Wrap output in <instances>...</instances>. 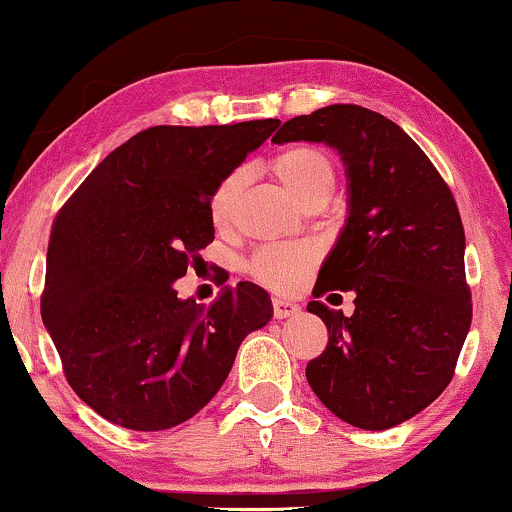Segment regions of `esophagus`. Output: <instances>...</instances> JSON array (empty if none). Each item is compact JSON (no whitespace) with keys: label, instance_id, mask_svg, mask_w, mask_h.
Segmentation results:
<instances>
[{"label":"esophagus","instance_id":"esophagus-1","mask_svg":"<svg viewBox=\"0 0 512 512\" xmlns=\"http://www.w3.org/2000/svg\"><path fill=\"white\" fill-rule=\"evenodd\" d=\"M272 307H274V317H276V319H286V317L300 315V305H295L293 300L274 298V300H272Z\"/></svg>","mask_w":512,"mask_h":512}]
</instances>
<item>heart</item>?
Returning a JSON list of instances; mask_svg holds the SVG:
<instances>
[{
  "label": "heart",
  "mask_w": 512,
  "mask_h": 512,
  "mask_svg": "<svg viewBox=\"0 0 512 512\" xmlns=\"http://www.w3.org/2000/svg\"><path fill=\"white\" fill-rule=\"evenodd\" d=\"M272 174L303 205L329 200L336 183V169L322 147L298 143L283 147L269 162ZM245 183V171L233 169L217 183L209 197V217L217 226H226L233 217L238 193ZM317 252L310 245H267L250 257L248 272L274 291H293L315 267Z\"/></svg>",
  "instance_id": "1"
}]
</instances>
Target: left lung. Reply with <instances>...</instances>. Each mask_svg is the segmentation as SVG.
Segmentation results:
<instances>
[{
	"mask_svg": "<svg viewBox=\"0 0 512 512\" xmlns=\"http://www.w3.org/2000/svg\"><path fill=\"white\" fill-rule=\"evenodd\" d=\"M336 147L348 219L312 295L355 291L350 317L312 300L329 343L307 362L317 398L353 427L384 432L451 384L472 322L465 229L451 188L398 123L357 104L295 116L272 143Z\"/></svg>",
	"mask_w": 512,
	"mask_h": 512,
	"instance_id": "obj_1",
	"label": "left lung"
}]
</instances>
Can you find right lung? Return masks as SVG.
I'll return each instance as SVG.
<instances>
[{
	"mask_svg": "<svg viewBox=\"0 0 512 512\" xmlns=\"http://www.w3.org/2000/svg\"><path fill=\"white\" fill-rule=\"evenodd\" d=\"M279 128L152 126L92 169L49 233L40 310L66 381L104 420L162 432L200 412L250 331L272 319L264 288L240 281L209 307L181 300L214 240L209 197Z\"/></svg>",
	"mask_w": 512,
	"mask_h": 512,
	"instance_id": "obj_1",
	"label": "right lung"
}]
</instances>
